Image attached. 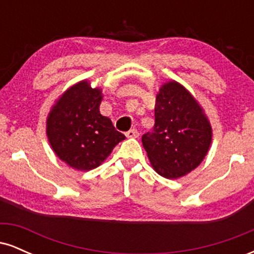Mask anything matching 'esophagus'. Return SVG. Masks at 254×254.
I'll list each match as a JSON object with an SVG mask.
<instances>
[{
    "instance_id": "esophagus-1",
    "label": "esophagus",
    "mask_w": 254,
    "mask_h": 254,
    "mask_svg": "<svg viewBox=\"0 0 254 254\" xmlns=\"http://www.w3.org/2000/svg\"><path fill=\"white\" fill-rule=\"evenodd\" d=\"M125 135H127V137H129V138H137V137L139 136V132H138V130L131 129V130L127 131Z\"/></svg>"
}]
</instances>
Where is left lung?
<instances>
[{
    "mask_svg": "<svg viewBox=\"0 0 254 254\" xmlns=\"http://www.w3.org/2000/svg\"><path fill=\"white\" fill-rule=\"evenodd\" d=\"M154 112V129L142 136V143L156 173L178 179L205 157L212 139L210 122L196 99L177 81L162 84Z\"/></svg>",
    "mask_w": 254,
    "mask_h": 254,
    "instance_id": "left-lung-1",
    "label": "left lung"
}]
</instances>
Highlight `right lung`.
<instances>
[{"instance_id":"1","label":"right lung","mask_w":254,"mask_h":254,"mask_svg":"<svg viewBox=\"0 0 254 254\" xmlns=\"http://www.w3.org/2000/svg\"><path fill=\"white\" fill-rule=\"evenodd\" d=\"M100 88L83 80L61 95L46 121V135L55 154L77 171H90L125 139L109 117L100 115Z\"/></svg>"}]
</instances>
